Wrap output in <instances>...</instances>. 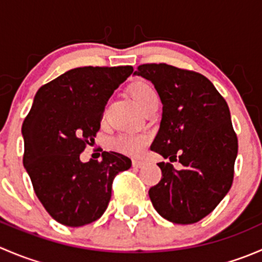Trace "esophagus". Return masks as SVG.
Here are the masks:
<instances>
[{"mask_svg":"<svg viewBox=\"0 0 262 262\" xmlns=\"http://www.w3.org/2000/svg\"><path fill=\"white\" fill-rule=\"evenodd\" d=\"M132 165H133V167H136V168H141L142 166L144 165V162L143 161H139V160H133L132 161Z\"/></svg>","mask_w":262,"mask_h":262,"instance_id":"obj_1","label":"esophagus"}]
</instances>
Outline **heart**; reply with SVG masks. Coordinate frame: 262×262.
Listing matches in <instances>:
<instances>
[{"label":"heart","mask_w":262,"mask_h":262,"mask_svg":"<svg viewBox=\"0 0 262 262\" xmlns=\"http://www.w3.org/2000/svg\"><path fill=\"white\" fill-rule=\"evenodd\" d=\"M130 94L137 104L147 110L155 102H158V95L155 87L147 81H138L132 86ZM148 137L144 134L124 133L113 139L112 147L118 152L128 156H139L148 144Z\"/></svg>","instance_id":"1"}]
</instances>
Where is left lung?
<instances>
[{"instance_id": "left-lung-1", "label": "left lung", "mask_w": 262, "mask_h": 262, "mask_svg": "<svg viewBox=\"0 0 262 262\" xmlns=\"http://www.w3.org/2000/svg\"><path fill=\"white\" fill-rule=\"evenodd\" d=\"M134 75L155 84L162 120L150 149L170 162L157 163L162 179L148 191L161 216L196 223L215 209L233 182L238 139L228 105L205 76L166 63L138 66Z\"/></svg>"}]
</instances>
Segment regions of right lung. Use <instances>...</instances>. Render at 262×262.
<instances>
[{
    "mask_svg": "<svg viewBox=\"0 0 262 262\" xmlns=\"http://www.w3.org/2000/svg\"><path fill=\"white\" fill-rule=\"evenodd\" d=\"M133 73L132 66L80 67L43 84L23 123L24 167L53 219L68 227L97 221L112 198L113 181L132 161L118 152L81 162L95 141L113 92Z\"/></svg>",
    "mask_w": 262,
    "mask_h": 262,
    "instance_id": "right-lung-1",
    "label": "right lung"
}]
</instances>
